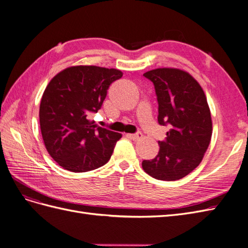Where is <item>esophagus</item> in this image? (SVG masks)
<instances>
[{"label": "esophagus", "mask_w": 248, "mask_h": 248, "mask_svg": "<svg viewBox=\"0 0 248 248\" xmlns=\"http://www.w3.org/2000/svg\"><path fill=\"white\" fill-rule=\"evenodd\" d=\"M127 137H128L129 139L133 140H139L142 138V133L140 131L137 132V133H130V134H127Z\"/></svg>", "instance_id": "34e87169"}]
</instances>
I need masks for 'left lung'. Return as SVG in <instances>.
<instances>
[{"mask_svg":"<svg viewBox=\"0 0 248 248\" xmlns=\"http://www.w3.org/2000/svg\"><path fill=\"white\" fill-rule=\"evenodd\" d=\"M154 85L158 102V123L170 126L158 154L142 160L148 175L175 181L196 169L208 149L212 120L204 91L189 73L175 68H158L144 73Z\"/></svg>","mask_w":248,"mask_h":248,"instance_id":"obj_1","label":"left lung"}]
</instances>
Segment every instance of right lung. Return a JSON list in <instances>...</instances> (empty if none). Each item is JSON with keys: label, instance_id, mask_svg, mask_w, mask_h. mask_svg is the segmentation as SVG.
Here are the masks:
<instances>
[{"label": "right lung", "instance_id": "obj_1", "mask_svg": "<svg viewBox=\"0 0 248 248\" xmlns=\"http://www.w3.org/2000/svg\"><path fill=\"white\" fill-rule=\"evenodd\" d=\"M118 69L73 66L58 73L42 95L40 129L47 152L56 162L73 172L89 171L106 164L121 134L89 121L106 99Z\"/></svg>", "mask_w": 248, "mask_h": 248}]
</instances>
